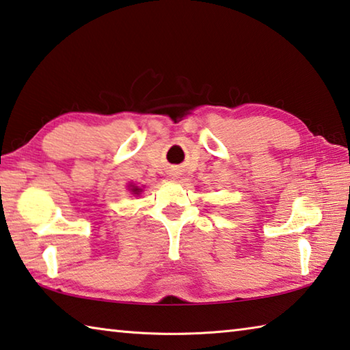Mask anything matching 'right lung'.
I'll return each instance as SVG.
<instances>
[{"label":"right lung","mask_w":350,"mask_h":350,"mask_svg":"<svg viewBox=\"0 0 350 350\" xmlns=\"http://www.w3.org/2000/svg\"><path fill=\"white\" fill-rule=\"evenodd\" d=\"M131 191L135 193V194H139V193H141V188H139V187H133Z\"/></svg>","instance_id":"right-lung-1"}]
</instances>
